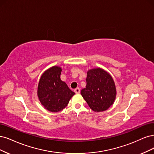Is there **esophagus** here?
Segmentation results:
<instances>
[{"mask_svg":"<svg viewBox=\"0 0 154 154\" xmlns=\"http://www.w3.org/2000/svg\"><path fill=\"white\" fill-rule=\"evenodd\" d=\"M74 92H75L76 94H79V93H80V92H81L80 89H79V88H75V90H74Z\"/></svg>","mask_w":154,"mask_h":154,"instance_id":"34e87169","label":"esophagus"}]
</instances>
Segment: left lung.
Wrapping results in <instances>:
<instances>
[{
  "instance_id": "1",
  "label": "left lung",
  "mask_w": 154,
  "mask_h": 154,
  "mask_svg": "<svg viewBox=\"0 0 154 154\" xmlns=\"http://www.w3.org/2000/svg\"><path fill=\"white\" fill-rule=\"evenodd\" d=\"M86 86L81 93L93 111L107 110L115 102L116 87L112 77L101 68L88 72Z\"/></svg>"
}]
</instances>
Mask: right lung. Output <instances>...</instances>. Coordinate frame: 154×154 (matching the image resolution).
Masks as SVG:
<instances>
[{"instance_id": "add662e5", "label": "right lung", "mask_w": 154, "mask_h": 154, "mask_svg": "<svg viewBox=\"0 0 154 154\" xmlns=\"http://www.w3.org/2000/svg\"><path fill=\"white\" fill-rule=\"evenodd\" d=\"M61 68L53 66L44 72L39 80L38 96L44 107L51 112L65 108L75 94L60 79Z\"/></svg>"}]
</instances>
